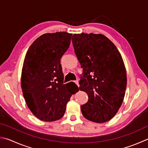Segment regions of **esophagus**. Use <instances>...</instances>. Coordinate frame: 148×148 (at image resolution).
Instances as JSON below:
<instances>
[{"instance_id": "34e87169", "label": "esophagus", "mask_w": 148, "mask_h": 148, "mask_svg": "<svg viewBox=\"0 0 148 148\" xmlns=\"http://www.w3.org/2000/svg\"><path fill=\"white\" fill-rule=\"evenodd\" d=\"M74 82L76 84L78 87H79V81H78V80H75V81H74Z\"/></svg>"}]
</instances>
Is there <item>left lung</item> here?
<instances>
[{"label":"left lung","mask_w":148,"mask_h":148,"mask_svg":"<svg viewBox=\"0 0 148 148\" xmlns=\"http://www.w3.org/2000/svg\"><path fill=\"white\" fill-rule=\"evenodd\" d=\"M71 40L85 77L80 80L79 90L88 95L87 103L80 106L82 115L97 123L110 121L126 93V70L121 55L104 35L82 33L74 34Z\"/></svg>","instance_id":"1"}]
</instances>
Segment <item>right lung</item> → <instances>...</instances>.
Listing matches in <instances>:
<instances>
[{"label": "right lung", "instance_id": "obj_1", "mask_svg": "<svg viewBox=\"0 0 148 148\" xmlns=\"http://www.w3.org/2000/svg\"><path fill=\"white\" fill-rule=\"evenodd\" d=\"M71 36V33L63 32L42 35L30 46L25 57L22 91L27 107L42 121L62 118L71 95L79 91L73 82L64 84L60 64Z\"/></svg>", "mask_w": 148, "mask_h": 148}]
</instances>
